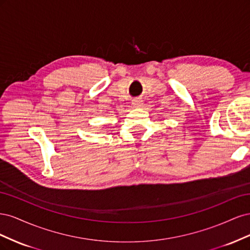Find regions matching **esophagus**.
Wrapping results in <instances>:
<instances>
[{
  "mask_svg": "<svg viewBox=\"0 0 250 250\" xmlns=\"http://www.w3.org/2000/svg\"><path fill=\"white\" fill-rule=\"evenodd\" d=\"M142 100L141 99H134V100H132V105L134 107H140L141 105H142Z\"/></svg>",
  "mask_w": 250,
  "mask_h": 250,
  "instance_id": "obj_1",
  "label": "esophagus"
}]
</instances>
